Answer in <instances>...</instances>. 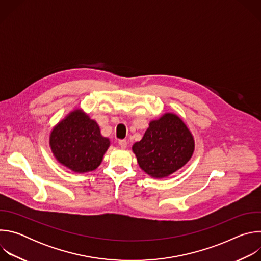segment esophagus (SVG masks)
Returning <instances> with one entry per match:
<instances>
[{
    "label": "esophagus",
    "instance_id": "1",
    "mask_svg": "<svg viewBox=\"0 0 261 261\" xmlns=\"http://www.w3.org/2000/svg\"><path fill=\"white\" fill-rule=\"evenodd\" d=\"M119 144L122 148H126L127 147V140L126 139H121V140H119Z\"/></svg>",
    "mask_w": 261,
    "mask_h": 261
}]
</instances>
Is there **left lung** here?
I'll return each instance as SVG.
<instances>
[{"label":"left lung","mask_w":261,"mask_h":261,"mask_svg":"<svg viewBox=\"0 0 261 261\" xmlns=\"http://www.w3.org/2000/svg\"><path fill=\"white\" fill-rule=\"evenodd\" d=\"M132 150L144 172L153 177H164L189 161L194 140L178 117L166 114L150 123L142 139L134 143Z\"/></svg>","instance_id":"1"}]
</instances>
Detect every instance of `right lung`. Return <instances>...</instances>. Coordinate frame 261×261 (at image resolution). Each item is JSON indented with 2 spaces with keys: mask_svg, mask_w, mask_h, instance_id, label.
<instances>
[{
  "mask_svg": "<svg viewBox=\"0 0 261 261\" xmlns=\"http://www.w3.org/2000/svg\"><path fill=\"white\" fill-rule=\"evenodd\" d=\"M49 142L59 162L75 172L96 169L109 146L97 123L82 110L73 111L60 122L51 131Z\"/></svg>",
  "mask_w": 261,
  "mask_h": 261,
  "instance_id": "1",
  "label": "right lung"
}]
</instances>
